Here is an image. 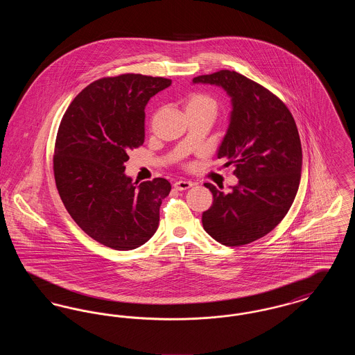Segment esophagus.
<instances>
[{"mask_svg": "<svg viewBox=\"0 0 355 355\" xmlns=\"http://www.w3.org/2000/svg\"><path fill=\"white\" fill-rule=\"evenodd\" d=\"M194 184L191 181H185V180H180V181L174 182V187L177 190H186V189H189V187H191Z\"/></svg>", "mask_w": 355, "mask_h": 355, "instance_id": "34e87169", "label": "esophagus"}]
</instances>
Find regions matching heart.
Returning <instances> with one entry per match:
<instances>
[{
    "label": "heart",
    "mask_w": 355,
    "mask_h": 355,
    "mask_svg": "<svg viewBox=\"0 0 355 355\" xmlns=\"http://www.w3.org/2000/svg\"><path fill=\"white\" fill-rule=\"evenodd\" d=\"M190 107H210V109L216 110L217 103L214 101V98L210 97L209 94L193 93L186 100V109H190Z\"/></svg>",
    "instance_id": "b5f03b06"
}]
</instances>
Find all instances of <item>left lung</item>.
Segmentation results:
<instances>
[{
    "label": "left lung",
    "instance_id": "left-lung-1",
    "mask_svg": "<svg viewBox=\"0 0 355 355\" xmlns=\"http://www.w3.org/2000/svg\"><path fill=\"white\" fill-rule=\"evenodd\" d=\"M193 83L222 86L233 102L218 158L234 168L238 185L225 194L220 186L205 184L213 203L203 211V229L225 246L248 245L269 234L297 196L302 148L295 121L269 89L234 70L198 76Z\"/></svg>",
    "mask_w": 355,
    "mask_h": 355
}]
</instances>
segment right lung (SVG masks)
I'll use <instances>...</instances> for the list:
<instances>
[{"label":"right lung","mask_w":355,"mask_h":355,"mask_svg":"<svg viewBox=\"0 0 355 355\" xmlns=\"http://www.w3.org/2000/svg\"><path fill=\"white\" fill-rule=\"evenodd\" d=\"M171 84L135 73L87 85L61 119L53 155L58 194L70 217L94 241L133 250L157 232L159 206L171 185H139L125 175L128 152L145 141V106Z\"/></svg>","instance_id":"add662e5"}]
</instances>
